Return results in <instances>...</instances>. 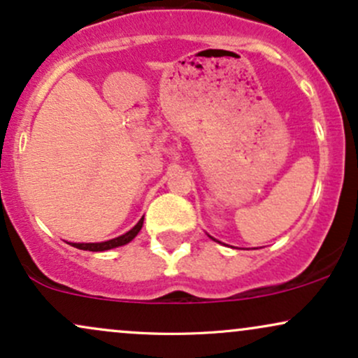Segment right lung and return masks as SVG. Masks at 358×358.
<instances>
[{
	"label": "right lung",
	"instance_id": "obj_1",
	"mask_svg": "<svg viewBox=\"0 0 358 358\" xmlns=\"http://www.w3.org/2000/svg\"><path fill=\"white\" fill-rule=\"evenodd\" d=\"M143 219H145V217H141V220H139L138 224L134 225V227L131 229L129 232L122 234V236L116 237V239H110V241H106V242H92V244H72V245H73V248L82 249V250H92V252H101V250H109V249L119 248V245H124V244H127V242L133 241L134 237L138 236V232L141 231Z\"/></svg>",
	"mask_w": 358,
	"mask_h": 358
}]
</instances>
